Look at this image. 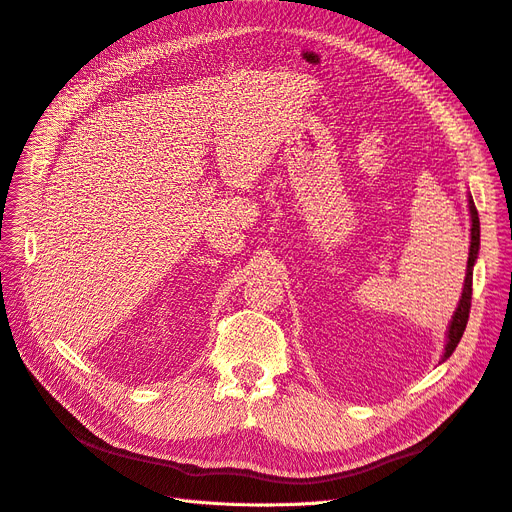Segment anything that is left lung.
Segmentation results:
<instances>
[{
    "mask_svg": "<svg viewBox=\"0 0 512 512\" xmlns=\"http://www.w3.org/2000/svg\"><path fill=\"white\" fill-rule=\"evenodd\" d=\"M468 210H470V253H468V266H466V278H464V289H461V298L459 304L453 312L449 329H447V344H444V353H442V361H447L455 346L459 344L461 336H464V329L468 323V315H470V302H472V270L474 263L478 259V249H481V223H478V212L474 206L472 195H468Z\"/></svg>",
    "mask_w": 512,
    "mask_h": 512,
    "instance_id": "obj_1",
    "label": "left lung"
}]
</instances>
